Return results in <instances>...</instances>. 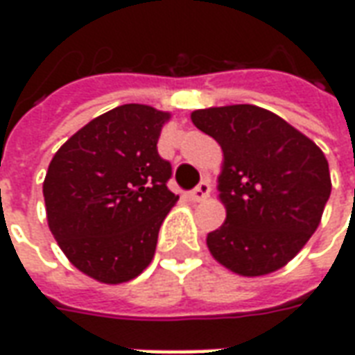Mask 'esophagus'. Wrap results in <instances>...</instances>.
Listing matches in <instances>:
<instances>
[{
	"label": "esophagus",
	"mask_w": 355,
	"mask_h": 355,
	"mask_svg": "<svg viewBox=\"0 0 355 355\" xmlns=\"http://www.w3.org/2000/svg\"><path fill=\"white\" fill-rule=\"evenodd\" d=\"M209 193H211V184H209V180H201L200 184L193 188L192 192H190V201H203L207 200Z\"/></svg>",
	"instance_id": "1"
}]
</instances>
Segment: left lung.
I'll use <instances>...</instances> for the list:
<instances>
[{"mask_svg": "<svg viewBox=\"0 0 355 355\" xmlns=\"http://www.w3.org/2000/svg\"><path fill=\"white\" fill-rule=\"evenodd\" d=\"M223 148L218 198L226 220L207 234L213 259L245 277L272 274L312 238L331 196L320 146L270 110L232 104L192 112Z\"/></svg>", "mask_w": 355, "mask_h": 355, "instance_id": "obj_1", "label": "left lung"}]
</instances>
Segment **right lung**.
<instances>
[{"mask_svg":"<svg viewBox=\"0 0 355 355\" xmlns=\"http://www.w3.org/2000/svg\"><path fill=\"white\" fill-rule=\"evenodd\" d=\"M169 112L123 104L91 119L53 155L43 180L51 234L66 259L96 282L119 285L152 262L163 218L178 196L157 154Z\"/></svg>","mask_w":355,"mask_h":355,"instance_id":"right-lung-1","label":"right lung"}]
</instances>
